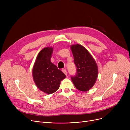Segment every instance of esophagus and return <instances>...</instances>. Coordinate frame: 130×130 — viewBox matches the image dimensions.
Here are the masks:
<instances>
[{"instance_id":"1","label":"esophagus","mask_w":130,"mask_h":130,"mask_svg":"<svg viewBox=\"0 0 130 130\" xmlns=\"http://www.w3.org/2000/svg\"><path fill=\"white\" fill-rule=\"evenodd\" d=\"M62 72L66 75H67V71H66V69H63Z\"/></svg>"}]
</instances>
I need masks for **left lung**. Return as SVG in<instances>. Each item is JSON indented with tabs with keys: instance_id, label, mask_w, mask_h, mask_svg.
<instances>
[{
	"instance_id": "obj_1",
	"label": "left lung",
	"mask_w": 130,
	"mask_h": 130,
	"mask_svg": "<svg viewBox=\"0 0 130 130\" xmlns=\"http://www.w3.org/2000/svg\"><path fill=\"white\" fill-rule=\"evenodd\" d=\"M77 72L71 77L74 85L82 92L89 91L94 85L98 76V67L95 59L85 48L79 44L71 46Z\"/></svg>"
}]
</instances>
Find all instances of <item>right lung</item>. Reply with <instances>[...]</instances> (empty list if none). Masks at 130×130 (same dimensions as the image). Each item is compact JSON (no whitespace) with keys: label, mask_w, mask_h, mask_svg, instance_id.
<instances>
[{"label":"right lung","mask_w":130,"mask_h":130,"mask_svg":"<svg viewBox=\"0 0 130 130\" xmlns=\"http://www.w3.org/2000/svg\"><path fill=\"white\" fill-rule=\"evenodd\" d=\"M53 47H47L41 50L32 67V75L36 86L41 91L51 94L59 87L60 81L65 75L51 62Z\"/></svg>","instance_id":"1"}]
</instances>
